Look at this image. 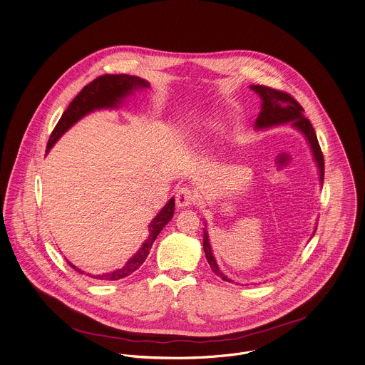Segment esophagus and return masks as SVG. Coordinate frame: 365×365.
I'll return each instance as SVG.
<instances>
[{"label": "esophagus", "instance_id": "esophagus-1", "mask_svg": "<svg viewBox=\"0 0 365 365\" xmlns=\"http://www.w3.org/2000/svg\"><path fill=\"white\" fill-rule=\"evenodd\" d=\"M175 201H177V205L180 208L191 207L195 202V194H194L192 190H190L187 187H182V188L178 190V192L175 195Z\"/></svg>", "mask_w": 365, "mask_h": 365}]
</instances>
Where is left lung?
<instances>
[{"label":"left lung","instance_id":"obj_1","mask_svg":"<svg viewBox=\"0 0 365 365\" xmlns=\"http://www.w3.org/2000/svg\"><path fill=\"white\" fill-rule=\"evenodd\" d=\"M250 89L259 95L262 103H260V112L256 118L255 122V129L256 130H262V129H269L272 126H279V125H284L289 123L294 129H297L298 132H301V135H304L305 140L308 142V147L311 150L314 163L317 165L318 174H319V185L324 184V155L321 153L319 143H318V138L317 133L309 122V119L305 118L304 115V109L302 106L292 98L289 96L284 92H279L262 85H250ZM204 226L207 227L205 222ZM205 227L202 229V247H204V253H205V259L211 267V270L218 276L222 277L226 282H233L230 277H227L220 267L217 264V260L212 255V249L210 245V237H208V232L205 230ZM317 232V226L314 229L312 236ZM311 236V239H312Z\"/></svg>","mask_w":365,"mask_h":365}]
</instances>
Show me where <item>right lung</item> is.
Wrapping results in <instances>:
<instances>
[{
    "label": "right lung",
    "instance_id": "obj_1",
    "mask_svg": "<svg viewBox=\"0 0 365 365\" xmlns=\"http://www.w3.org/2000/svg\"><path fill=\"white\" fill-rule=\"evenodd\" d=\"M150 82H147L138 76H129V75H105L99 76L93 82H91L88 86L82 89V92L71 101L68 108L63 112L60 120L57 122L53 133L50 135V139L47 142V153L54 147V143L73 126L76 122H79L86 115L95 112V110H105V109H119L129 96H132L135 92L148 89ZM174 207H175V198L171 197L168 202L161 208V211L154 217V220L148 226V237L142 243L139 250L120 267L115 269L112 272L101 273V274H92L86 273L88 276L99 280H119L129 274H132L136 269L140 267V264L148 257L150 250L161 233V230L170 223L171 218L174 217ZM67 260V259H66ZM67 263L79 273H85L82 269L70 263Z\"/></svg>",
    "mask_w": 365,
    "mask_h": 365
}]
</instances>
